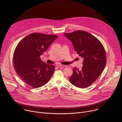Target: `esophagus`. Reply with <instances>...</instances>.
<instances>
[{"mask_svg":"<svg viewBox=\"0 0 122 122\" xmlns=\"http://www.w3.org/2000/svg\"><path fill=\"white\" fill-rule=\"evenodd\" d=\"M58 66V67L59 68H65V67H67V66H66V65H59Z\"/></svg>","mask_w":122,"mask_h":122,"instance_id":"34e87169","label":"esophagus"}]
</instances>
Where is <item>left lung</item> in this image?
<instances>
[{
  "label": "left lung",
  "mask_w": 122,
  "mask_h": 122,
  "mask_svg": "<svg viewBox=\"0 0 122 122\" xmlns=\"http://www.w3.org/2000/svg\"><path fill=\"white\" fill-rule=\"evenodd\" d=\"M71 41L74 50L84 59L81 69L75 67L70 82L80 88H86L97 80L106 64V54L101 42L91 34L84 30L64 33Z\"/></svg>",
  "instance_id": "left-lung-1"
}]
</instances>
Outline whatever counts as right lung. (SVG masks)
I'll return each instance as SVG.
<instances>
[{"mask_svg": "<svg viewBox=\"0 0 122 122\" xmlns=\"http://www.w3.org/2000/svg\"><path fill=\"white\" fill-rule=\"evenodd\" d=\"M58 37L52 35L33 33L19 42L13 54L14 69L27 85L34 88L46 84L55 66L42 62L40 56Z\"/></svg>", "mask_w": 122, "mask_h": 122, "instance_id": "obj_1", "label": "right lung"}]
</instances>
